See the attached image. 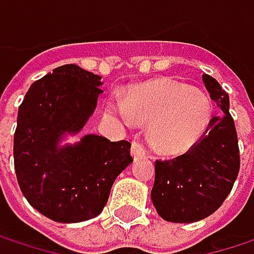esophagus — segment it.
<instances>
[{"instance_id":"obj_1","label":"esophagus","mask_w":254,"mask_h":254,"mask_svg":"<svg viewBox=\"0 0 254 254\" xmlns=\"http://www.w3.org/2000/svg\"><path fill=\"white\" fill-rule=\"evenodd\" d=\"M130 153L133 156V159H141V157H145V150L144 147L139 144V142H132V147H130Z\"/></svg>"}]
</instances>
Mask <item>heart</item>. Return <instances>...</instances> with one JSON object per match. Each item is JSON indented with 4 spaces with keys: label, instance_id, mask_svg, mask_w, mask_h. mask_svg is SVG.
<instances>
[{
    "label": "heart",
    "instance_id": "b5f03b06",
    "mask_svg": "<svg viewBox=\"0 0 254 254\" xmlns=\"http://www.w3.org/2000/svg\"><path fill=\"white\" fill-rule=\"evenodd\" d=\"M107 113L116 122L130 127L150 125L148 138L163 154H178L192 147L207 130L213 103L204 92L172 80H156L133 88L125 98L112 100Z\"/></svg>",
    "mask_w": 254,
    "mask_h": 254
}]
</instances>
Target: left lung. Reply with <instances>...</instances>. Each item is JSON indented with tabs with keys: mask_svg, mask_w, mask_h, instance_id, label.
I'll use <instances>...</instances> for the list:
<instances>
[{
	"mask_svg": "<svg viewBox=\"0 0 254 254\" xmlns=\"http://www.w3.org/2000/svg\"><path fill=\"white\" fill-rule=\"evenodd\" d=\"M203 83L219 115L212 118L207 130L185 154L156 162L151 201L168 222L191 224L210 216L228 197L238 177V139L228 94L209 75H203Z\"/></svg>",
	"mask_w": 254,
	"mask_h": 254,
	"instance_id": "left-lung-1",
	"label": "left lung"
}]
</instances>
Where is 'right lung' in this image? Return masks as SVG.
<instances>
[{"mask_svg":"<svg viewBox=\"0 0 254 254\" xmlns=\"http://www.w3.org/2000/svg\"><path fill=\"white\" fill-rule=\"evenodd\" d=\"M101 76L64 64L33 82L19 107L14 169L20 190L44 216L76 224L98 216L118 175L132 163L130 144L79 133L94 115Z\"/></svg>","mask_w":254,"mask_h":254,"instance_id":"obj_1","label":"right lung"}]
</instances>
